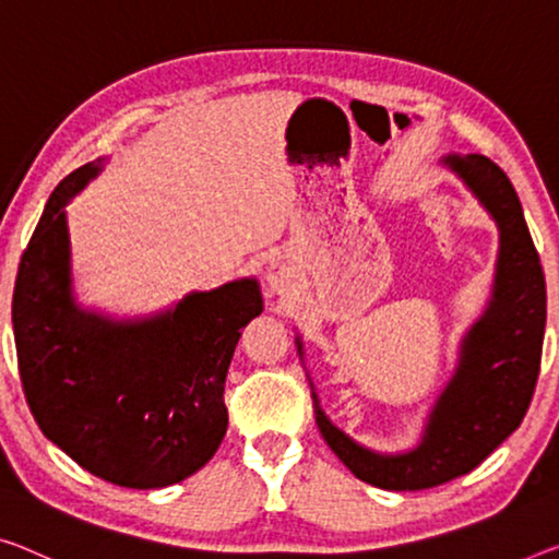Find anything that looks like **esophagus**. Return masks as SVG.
Listing matches in <instances>:
<instances>
[{"instance_id": "1", "label": "esophagus", "mask_w": 559, "mask_h": 559, "mask_svg": "<svg viewBox=\"0 0 559 559\" xmlns=\"http://www.w3.org/2000/svg\"><path fill=\"white\" fill-rule=\"evenodd\" d=\"M264 280H267V287L272 292H287L292 287V280H295V272H292L285 257H270Z\"/></svg>"}]
</instances>
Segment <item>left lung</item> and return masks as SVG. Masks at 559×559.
Returning a JSON list of instances; mask_svg holds the SVG:
<instances>
[{
	"label": "left lung",
	"mask_w": 559,
	"mask_h": 559,
	"mask_svg": "<svg viewBox=\"0 0 559 559\" xmlns=\"http://www.w3.org/2000/svg\"><path fill=\"white\" fill-rule=\"evenodd\" d=\"M500 229L492 297L460 347V362L429 412L423 440L372 452L330 423L312 390L317 427L352 475L380 489H427L467 475L520 427L535 392L547 317L545 274L508 175L485 154L442 157ZM302 357V342L297 337Z\"/></svg>",
	"instance_id": "obj_1"
}]
</instances>
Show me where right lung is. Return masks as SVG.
<instances>
[{"mask_svg":"<svg viewBox=\"0 0 559 559\" xmlns=\"http://www.w3.org/2000/svg\"><path fill=\"white\" fill-rule=\"evenodd\" d=\"M99 162L51 192L12 297L24 397L47 440L119 487L157 489L202 469L227 432L225 380L242 328L262 312L235 280L144 320H109L72 297L67 202Z\"/></svg>","mask_w":559,"mask_h":559,"instance_id":"obj_1","label":"right lung"}]
</instances>
